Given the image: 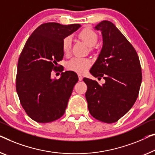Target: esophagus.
I'll use <instances>...</instances> for the list:
<instances>
[{"mask_svg": "<svg viewBox=\"0 0 155 155\" xmlns=\"http://www.w3.org/2000/svg\"><path fill=\"white\" fill-rule=\"evenodd\" d=\"M82 79H83V77L81 75H80V74H78V81H82Z\"/></svg>", "mask_w": 155, "mask_h": 155, "instance_id": "obj_1", "label": "esophagus"}]
</instances>
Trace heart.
Wrapping results in <instances>:
<instances>
[{"label":"heart","mask_w":155,"mask_h":155,"mask_svg":"<svg viewBox=\"0 0 155 155\" xmlns=\"http://www.w3.org/2000/svg\"><path fill=\"white\" fill-rule=\"evenodd\" d=\"M81 38L84 40L90 47H93L97 41V35L91 29H84L80 33ZM72 38L69 35L63 41V50L64 54L68 55L71 51ZM91 65V61L86 58L76 57L69 61L66 64V68L68 70L74 71L76 73L84 74L87 71Z\"/></svg>","instance_id":"obj_1"}]
</instances>
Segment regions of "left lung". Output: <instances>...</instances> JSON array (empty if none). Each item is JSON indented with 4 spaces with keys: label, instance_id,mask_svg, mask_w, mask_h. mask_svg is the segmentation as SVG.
<instances>
[{
    "label": "left lung",
    "instance_id": "1",
    "mask_svg": "<svg viewBox=\"0 0 155 155\" xmlns=\"http://www.w3.org/2000/svg\"><path fill=\"white\" fill-rule=\"evenodd\" d=\"M100 31L103 45L90 70L105 83L84 78L87 90L85 98L90 114L98 120L114 123L134 104L142 81L141 67L137 53L116 26L102 21L94 27Z\"/></svg>",
    "mask_w": 155,
    "mask_h": 155
}]
</instances>
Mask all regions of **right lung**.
Returning a JSON list of instances; mask_svg holds the SVG:
<instances>
[{"label": "right lung", "instance_id": "right-lung-1", "mask_svg": "<svg viewBox=\"0 0 155 155\" xmlns=\"http://www.w3.org/2000/svg\"><path fill=\"white\" fill-rule=\"evenodd\" d=\"M81 26L46 23L25 44L18 61L16 88L22 107L35 121L51 122L64 114L78 76L70 71L62 72L58 80L51 76L63 58L64 38Z\"/></svg>", "mask_w": 155, "mask_h": 155}]
</instances>
